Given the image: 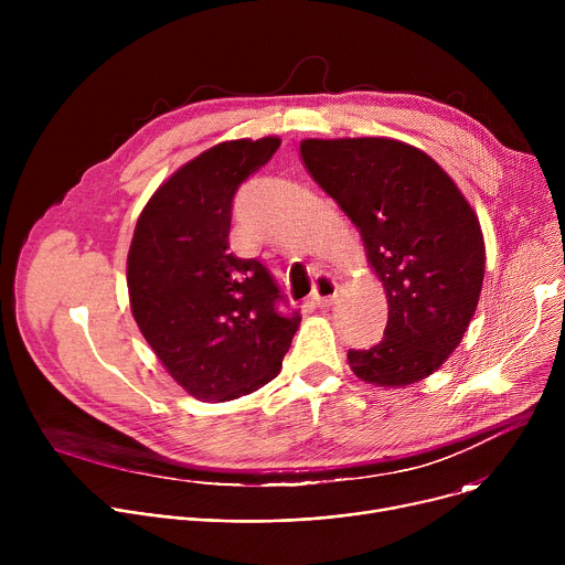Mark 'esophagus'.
<instances>
[{
	"label": "esophagus",
	"instance_id": "obj_1",
	"mask_svg": "<svg viewBox=\"0 0 565 565\" xmlns=\"http://www.w3.org/2000/svg\"><path fill=\"white\" fill-rule=\"evenodd\" d=\"M338 297V284L329 273H319L312 288V301L317 306H331Z\"/></svg>",
	"mask_w": 565,
	"mask_h": 565
}]
</instances>
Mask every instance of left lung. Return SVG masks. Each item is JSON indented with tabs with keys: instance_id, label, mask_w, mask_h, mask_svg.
Listing matches in <instances>:
<instances>
[{
	"instance_id": "obj_1",
	"label": "left lung",
	"mask_w": 565,
	"mask_h": 565,
	"mask_svg": "<svg viewBox=\"0 0 565 565\" xmlns=\"http://www.w3.org/2000/svg\"><path fill=\"white\" fill-rule=\"evenodd\" d=\"M301 160L358 225L386 290L384 338L349 351L353 373L380 386L431 375L460 344L486 275L480 223L445 170L391 138H308Z\"/></svg>"
}]
</instances>
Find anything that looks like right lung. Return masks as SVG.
Masks as SVG:
<instances>
[{
    "label": "right lung",
    "instance_id": "right-lung-1",
    "mask_svg": "<svg viewBox=\"0 0 565 565\" xmlns=\"http://www.w3.org/2000/svg\"><path fill=\"white\" fill-rule=\"evenodd\" d=\"M279 138L221 142L183 166L145 205L127 257L140 333L170 375L203 402L268 384L299 327L257 259L227 248L232 201L279 149Z\"/></svg>",
    "mask_w": 565,
    "mask_h": 565
}]
</instances>
